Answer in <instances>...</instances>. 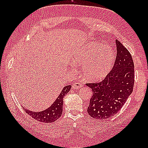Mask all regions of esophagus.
<instances>
[{"label":"esophagus","mask_w":148,"mask_h":148,"mask_svg":"<svg viewBox=\"0 0 148 148\" xmlns=\"http://www.w3.org/2000/svg\"><path fill=\"white\" fill-rule=\"evenodd\" d=\"M83 84H81V83H75L74 84H72V88L74 89V90H76V89H79L83 87Z\"/></svg>","instance_id":"obj_1"}]
</instances>
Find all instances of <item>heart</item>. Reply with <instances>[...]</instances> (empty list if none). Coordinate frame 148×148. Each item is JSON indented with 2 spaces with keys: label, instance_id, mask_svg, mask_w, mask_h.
<instances>
[{
  "label": "heart",
  "instance_id": "obj_1",
  "mask_svg": "<svg viewBox=\"0 0 148 148\" xmlns=\"http://www.w3.org/2000/svg\"><path fill=\"white\" fill-rule=\"evenodd\" d=\"M72 61L81 65L84 79L98 81L105 78L111 71L114 62V53L108 45L90 42L74 52Z\"/></svg>",
  "mask_w": 148,
  "mask_h": 148
}]
</instances>
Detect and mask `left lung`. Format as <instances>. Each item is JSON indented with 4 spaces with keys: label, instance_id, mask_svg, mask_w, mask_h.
I'll use <instances>...</instances> for the list:
<instances>
[{
    "label": "left lung",
    "instance_id": "8db88e82",
    "mask_svg": "<svg viewBox=\"0 0 148 148\" xmlns=\"http://www.w3.org/2000/svg\"><path fill=\"white\" fill-rule=\"evenodd\" d=\"M117 54L112 69L99 83H86L93 92L87 112L93 118L108 119L115 115L133 92L134 64L128 50L116 40Z\"/></svg>",
    "mask_w": 148,
    "mask_h": 148
}]
</instances>
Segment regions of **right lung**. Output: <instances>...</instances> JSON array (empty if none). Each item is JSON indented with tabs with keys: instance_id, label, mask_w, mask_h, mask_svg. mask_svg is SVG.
<instances>
[{
	"instance_id": "right-lung-1",
	"label": "right lung",
	"mask_w": 148,
	"mask_h": 148,
	"mask_svg": "<svg viewBox=\"0 0 148 148\" xmlns=\"http://www.w3.org/2000/svg\"><path fill=\"white\" fill-rule=\"evenodd\" d=\"M71 85L65 86L63 88L62 92L60 93L58 98L53 102V104L46 109L45 111L41 112H33L29 109H24L28 114L31 117L42 123H53L60 118L63 111V103L64 97L69 91L71 90Z\"/></svg>"
}]
</instances>
